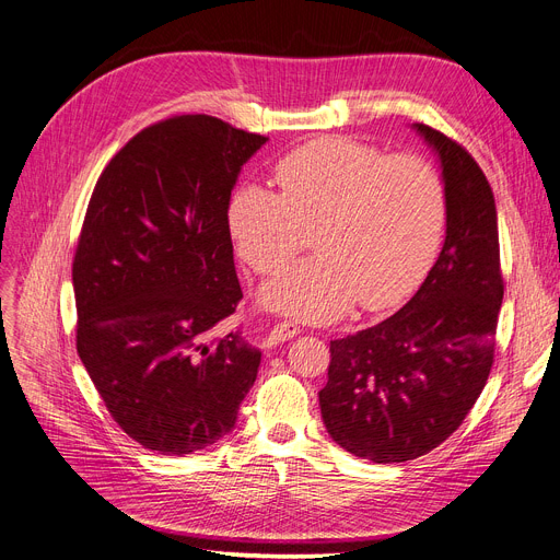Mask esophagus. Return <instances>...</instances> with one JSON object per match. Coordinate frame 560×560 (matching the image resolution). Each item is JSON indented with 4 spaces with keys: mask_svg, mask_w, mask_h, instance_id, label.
<instances>
[{
    "mask_svg": "<svg viewBox=\"0 0 560 560\" xmlns=\"http://www.w3.org/2000/svg\"><path fill=\"white\" fill-rule=\"evenodd\" d=\"M300 334H302V329L298 325H292V322H279V325H275L272 331L268 334V342L279 345V342H285L290 338H298Z\"/></svg>",
    "mask_w": 560,
    "mask_h": 560,
    "instance_id": "esophagus-1",
    "label": "esophagus"
}]
</instances>
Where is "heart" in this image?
<instances>
[{"label":"heart","instance_id":"heart-1","mask_svg":"<svg viewBox=\"0 0 560 560\" xmlns=\"http://www.w3.org/2000/svg\"><path fill=\"white\" fill-rule=\"evenodd\" d=\"M281 192L243 186L229 206L235 249L256 275H279L306 245L315 256L265 283L260 304L331 322L351 304L378 311L408 295L438 249L445 188L420 156H386L349 138H317L285 154Z\"/></svg>","mask_w":560,"mask_h":560}]
</instances>
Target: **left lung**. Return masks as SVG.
Here are the masks:
<instances>
[{
  "label": "left lung",
  "instance_id": "8db88e82",
  "mask_svg": "<svg viewBox=\"0 0 560 560\" xmlns=\"http://www.w3.org/2000/svg\"><path fill=\"white\" fill-rule=\"evenodd\" d=\"M440 161L445 245L420 290L378 325L331 340L322 420L336 443L372 463L429 454L460 427L494 359L504 300L494 197L456 140L413 125Z\"/></svg>",
  "mask_w": 560,
  "mask_h": 560
}]
</instances>
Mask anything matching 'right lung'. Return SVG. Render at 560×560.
<instances>
[{"mask_svg": "<svg viewBox=\"0 0 560 560\" xmlns=\"http://www.w3.org/2000/svg\"><path fill=\"white\" fill-rule=\"evenodd\" d=\"M265 142L211 115L170 117L110 159L88 203L72 262L77 351L144 450L218 443L256 381L260 351L241 331L206 336L243 300L229 201Z\"/></svg>", "mask_w": 560, "mask_h": 560, "instance_id": "1", "label": "right lung"}]
</instances>
